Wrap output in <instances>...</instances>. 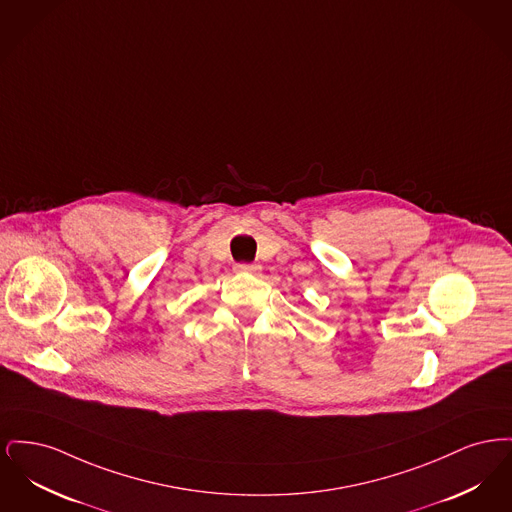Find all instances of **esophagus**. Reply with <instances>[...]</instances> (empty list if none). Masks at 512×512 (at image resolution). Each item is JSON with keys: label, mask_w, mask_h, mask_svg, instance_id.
Returning <instances> with one entry per match:
<instances>
[{"label": "esophagus", "mask_w": 512, "mask_h": 512, "mask_svg": "<svg viewBox=\"0 0 512 512\" xmlns=\"http://www.w3.org/2000/svg\"><path fill=\"white\" fill-rule=\"evenodd\" d=\"M236 272H249V274H253V272H259L261 267L259 265H249V263H238L236 267H234Z\"/></svg>", "instance_id": "obj_1"}]
</instances>
